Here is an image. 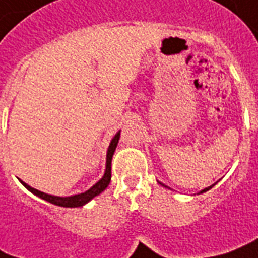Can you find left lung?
<instances>
[{"instance_id": "1", "label": "left lung", "mask_w": 258, "mask_h": 258, "mask_svg": "<svg viewBox=\"0 0 258 258\" xmlns=\"http://www.w3.org/2000/svg\"><path fill=\"white\" fill-rule=\"evenodd\" d=\"M158 183H159V184H162V186H165V184H163V183H161V182H158ZM216 183H218V182H216ZM216 183H215V184H216ZM215 184H212V186H210V187H206V188H204V190H202L201 192H199V194L206 192V191H208V190H210V188H212V187H214ZM165 187H167V186H165ZM167 188H169V187H167Z\"/></svg>"}]
</instances>
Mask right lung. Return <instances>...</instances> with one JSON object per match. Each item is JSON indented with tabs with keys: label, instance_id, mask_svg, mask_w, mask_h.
I'll return each mask as SVG.
<instances>
[{
	"label": "right lung",
	"instance_id": "right-lung-1",
	"mask_svg": "<svg viewBox=\"0 0 258 258\" xmlns=\"http://www.w3.org/2000/svg\"><path fill=\"white\" fill-rule=\"evenodd\" d=\"M118 140H120V131L114 134V137L112 138V141H110L109 146H108V150H106L105 171H104L103 178H101L97 183H95L89 190L84 191V192L76 194V195H71V197H56V195H50V194L42 192V191L37 190V188H33V187L29 186L27 183H25L21 179H19V182L22 183L23 186L26 187L30 192H33L34 195H37L38 198L48 202V203H52L55 204V206H59V207H67V208L82 207V206L88 203L89 201H92L93 198L100 195V194L103 192L106 187H108V184H109L110 178H112V174H110V169H112V157H113L114 150H116L117 148Z\"/></svg>",
	"mask_w": 258,
	"mask_h": 258
}]
</instances>
